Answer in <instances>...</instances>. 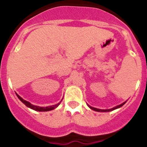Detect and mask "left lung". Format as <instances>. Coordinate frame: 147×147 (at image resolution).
<instances>
[{
  "instance_id": "1",
  "label": "left lung",
  "mask_w": 147,
  "mask_h": 147,
  "mask_svg": "<svg viewBox=\"0 0 147 147\" xmlns=\"http://www.w3.org/2000/svg\"><path fill=\"white\" fill-rule=\"evenodd\" d=\"M126 103V102H124V103H122V104H121V105H118V106H117V107H114V108H112V109H97V108H94V107H90V106H88L90 107V109H92V110H94V111H97V112H110V111H112V110H114V109H117V108H119V107H121V106H123V105H124V104Z\"/></svg>"
}]
</instances>
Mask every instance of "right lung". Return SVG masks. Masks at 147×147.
<instances>
[{"label": "right lung", "instance_id": "1", "mask_svg": "<svg viewBox=\"0 0 147 147\" xmlns=\"http://www.w3.org/2000/svg\"><path fill=\"white\" fill-rule=\"evenodd\" d=\"M16 95H17V97H18L19 100H20V101L23 102L24 105H26V106H27L28 107H30V109H33V110L38 111V112H47V111L53 110V109H54L55 108H56L59 105H60V103H57V105H53V106L46 107H38V106H35V105H31L29 102H27V101H26V100H23V99L22 98V97H20L18 94H16Z\"/></svg>", "mask_w": 147, "mask_h": 147}]
</instances>
